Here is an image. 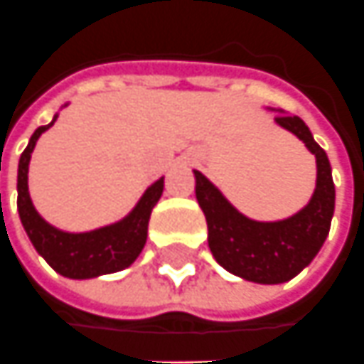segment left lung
<instances>
[{
    "mask_svg": "<svg viewBox=\"0 0 364 364\" xmlns=\"http://www.w3.org/2000/svg\"><path fill=\"white\" fill-rule=\"evenodd\" d=\"M275 110V109H269ZM275 124L315 154L317 180L309 202L289 218L259 222L244 215L202 172L194 170L196 200L206 215L208 245L225 272L245 282L275 285L293 279L319 254L335 212V184L327 152L299 117L277 110Z\"/></svg>",
    "mask_w": 364,
    "mask_h": 364,
    "instance_id": "left-lung-1",
    "label": "left lung"
}]
</instances>
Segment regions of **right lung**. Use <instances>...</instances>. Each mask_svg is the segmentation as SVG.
<instances>
[{
  "label": "right lung",
  "instance_id": "1",
  "mask_svg": "<svg viewBox=\"0 0 364 364\" xmlns=\"http://www.w3.org/2000/svg\"><path fill=\"white\" fill-rule=\"evenodd\" d=\"M67 105H63L65 109ZM59 112L45 127H39L31 134L27 149L19 158L17 166V212L27 237L37 254L51 265L55 272L69 279H92L107 273L122 272L139 257L149 235V220L152 208L162 196L164 176L150 184L140 200L119 222L95 228L91 232H65L49 224L35 210L29 196V162L35 144L45 130L55 124Z\"/></svg>",
  "mask_w": 364,
  "mask_h": 364
}]
</instances>
